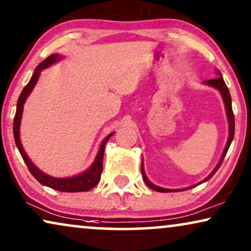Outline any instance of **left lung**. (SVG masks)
Wrapping results in <instances>:
<instances>
[{"label":"left lung","mask_w":251,"mask_h":251,"mask_svg":"<svg viewBox=\"0 0 251 251\" xmlns=\"http://www.w3.org/2000/svg\"><path fill=\"white\" fill-rule=\"evenodd\" d=\"M217 73H218V78L211 79V80H206V81H204V82L218 89V91L220 92V94H222V96H223L224 103H225L227 118H228V123H229V136H228V141H227V145H226V147H225V150H224L223 156H222V158H220V160H219L218 165H217L216 169L213 170V171L211 172V175H210L206 179L203 180L202 182H204V181H206V180H209L210 178H211V176L217 172V170H218V169L220 168V165H222L223 160H224V158H225V156H226L227 150H228L230 143H232V140H233V138H234V131H235L234 113H233V109H232V100H230L229 91H228V88H227L225 81H224V79H223V76H222V73H220V71H218ZM141 173H142L143 181L146 182V185L148 186L149 188L156 190V192L169 193V192H179V190H180V189H178V190H176V189H175V190H173V189H165V188H162V187H158V186L153 185V183L150 182L149 180H148V178H147V176H146V173H145V170H143V162H142V164H141ZM195 186H198V185H195ZM193 187H194V186H193ZM193 187H192V186L188 187V189H189V188H193ZM182 190H186V189H182Z\"/></svg>","instance_id":"obj_1"}]
</instances>
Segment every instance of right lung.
I'll use <instances>...</instances> for the list:
<instances>
[{"label": "right lung", "instance_id": "right-lung-1", "mask_svg": "<svg viewBox=\"0 0 251 251\" xmlns=\"http://www.w3.org/2000/svg\"><path fill=\"white\" fill-rule=\"evenodd\" d=\"M61 58L57 53L55 55H50L49 57H47L45 61L40 63L38 68L33 73L31 80H29L27 85L24 87L23 92L19 95L18 102H17V110L15 119H13V136H15V142L17 148H18L19 152L24 159V162L27 165V168L31 172V175L34 176V178L38 180L40 183L45 185L47 187H50V188L59 190V192H66V193H75V192H87V190L92 189L93 187H95L100 182V179H101L102 175V169H103V156H104V147L105 143L108 141L110 136H111L113 133H110V134L104 139V141L102 142L101 147H100V150L98 152V156H96L95 162L93 163V165L87 170L86 172L81 173V175L72 176V178H53V176H47L46 173L40 171V170L36 168V166L33 164V163L29 160V158L26 155L24 149H23L21 140H19V126H21V119H22V113H23V108H24V103L29 95V93L32 92V89L34 88L36 81H38L40 72L42 71L43 69L48 68L55 63L56 61Z\"/></svg>", "mask_w": 251, "mask_h": 251}]
</instances>
